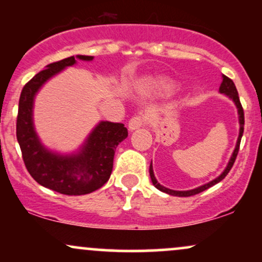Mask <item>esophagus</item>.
<instances>
[{
    "instance_id": "esophagus-1",
    "label": "esophagus",
    "mask_w": 262,
    "mask_h": 262,
    "mask_svg": "<svg viewBox=\"0 0 262 262\" xmlns=\"http://www.w3.org/2000/svg\"><path fill=\"white\" fill-rule=\"evenodd\" d=\"M146 122H148V118H146L145 116H143V114H137V116L132 117V118L129 119L128 127L130 130H135V129L145 125Z\"/></svg>"
}]
</instances>
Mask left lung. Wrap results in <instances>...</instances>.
Listing matches in <instances>:
<instances>
[{"mask_svg":"<svg viewBox=\"0 0 262 262\" xmlns=\"http://www.w3.org/2000/svg\"><path fill=\"white\" fill-rule=\"evenodd\" d=\"M219 92L221 93H224V95L229 96L231 100L234 101V103L236 104V108H237V113H239V123H240V130H239V138H237V141H236V146H235V150H234L233 155H231L230 158V161L229 164H228L227 169L224 170V172L222 173L221 176L217 177L215 180H213V181H210L209 183H207V185H203L201 186V187L198 188H194V189H191V191H173V189H169L166 187H164V186H161L160 183H158L156 181L155 176H154V172H152V166L150 165V169H149V172H150V177H151V181L154 183V186L158 189H160V191L165 192V193H169L171 196H177V197H188V196H193V194H197L200 193V192H203L206 191V189H208L209 187H212V186L217 185L218 182H221L222 180L224 179L225 176L229 173V171L231 170V167H233L234 162H235V159L237 156V152H239V146H240V141H242V137H243V133H244V110H243V106L242 103H240V100H239V95H237V91H236V87L234 85L233 80H230L229 77L225 76L223 75V82H222L221 87H219Z\"/></svg>","mask_w":262,"mask_h":262,"instance_id":"obj_1","label":"left lung"}]
</instances>
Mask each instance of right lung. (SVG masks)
I'll use <instances>...</instances> for the list:
<instances>
[{"label":"right lung","mask_w":262,"mask_h":262,"mask_svg":"<svg viewBox=\"0 0 262 262\" xmlns=\"http://www.w3.org/2000/svg\"><path fill=\"white\" fill-rule=\"evenodd\" d=\"M76 58L93 59L86 55ZM75 62V56L52 62L26 83L20 92L16 125L23 161L31 176L39 185L68 196L87 194L101 188L112 172L117 145L128 137L122 123L101 122L77 155H56L43 148L33 128V98L49 77Z\"/></svg>","instance_id":"right-lung-1"}]
</instances>
